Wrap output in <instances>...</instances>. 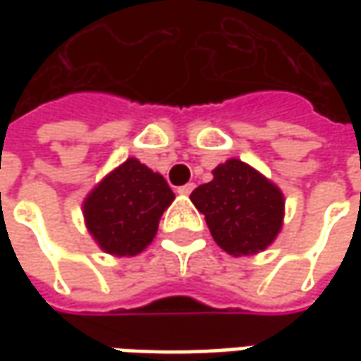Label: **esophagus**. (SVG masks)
Returning <instances> with one entry per match:
<instances>
[{
	"mask_svg": "<svg viewBox=\"0 0 361 361\" xmlns=\"http://www.w3.org/2000/svg\"><path fill=\"white\" fill-rule=\"evenodd\" d=\"M192 190H195V183H187V185L178 187V192H180V195H190Z\"/></svg>",
	"mask_w": 361,
	"mask_h": 361,
	"instance_id": "obj_1",
	"label": "esophagus"
}]
</instances>
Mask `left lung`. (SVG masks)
I'll list each match as a JSON object with an SVG mask.
<instances>
[{
  "mask_svg": "<svg viewBox=\"0 0 361 361\" xmlns=\"http://www.w3.org/2000/svg\"><path fill=\"white\" fill-rule=\"evenodd\" d=\"M213 180L192 190L215 243L231 255H253L273 243L283 223V195L263 174L231 159Z\"/></svg>",
  "mask_w": 361,
  "mask_h": 361,
  "instance_id": "obj_1",
  "label": "left lung"
}]
</instances>
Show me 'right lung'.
<instances>
[{"instance_id":"1","label":"right lung","mask_w":361,"mask_h":361,"mask_svg":"<svg viewBox=\"0 0 361 361\" xmlns=\"http://www.w3.org/2000/svg\"><path fill=\"white\" fill-rule=\"evenodd\" d=\"M174 192L159 173L128 159L94 188L84 202L92 237L106 253L136 255L154 239Z\"/></svg>"}]
</instances>
